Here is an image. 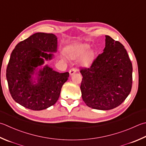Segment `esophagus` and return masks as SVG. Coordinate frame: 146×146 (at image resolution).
<instances>
[{"label": "esophagus", "mask_w": 146, "mask_h": 146, "mask_svg": "<svg viewBox=\"0 0 146 146\" xmlns=\"http://www.w3.org/2000/svg\"><path fill=\"white\" fill-rule=\"evenodd\" d=\"M76 72V69L75 68H71V69L70 70V71H69V73H70V75H73L74 73H75Z\"/></svg>", "instance_id": "esophagus-1"}]
</instances>
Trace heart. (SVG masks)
<instances>
[{"mask_svg":"<svg viewBox=\"0 0 146 146\" xmlns=\"http://www.w3.org/2000/svg\"><path fill=\"white\" fill-rule=\"evenodd\" d=\"M88 49V46L86 44H80L76 46L71 48L68 50V56L71 59H77L85 55L87 53ZM85 62H87L88 61L86 59Z\"/></svg>","mask_w":146,"mask_h":146,"instance_id":"b5f03b06","label":"heart"}]
</instances>
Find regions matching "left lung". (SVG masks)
I'll list each match as a JSON object with an SVG mask.
<instances>
[{"label":"left lung","instance_id":"1","mask_svg":"<svg viewBox=\"0 0 146 146\" xmlns=\"http://www.w3.org/2000/svg\"><path fill=\"white\" fill-rule=\"evenodd\" d=\"M82 99L88 107L110 110L129 95L132 86V64L123 45L106 35L103 52L89 68L80 70Z\"/></svg>","mask_w":146,"mask_h":146}]
</instances>
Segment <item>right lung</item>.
<instances>
[{"label":"right lung","mask_w":146,"mask_h":146,"mask_svg":"<svg viewBox=\"0 0 146 146\" xmlns=\"http://www.w3.org/2000/svg\"><path fill=\"white\" fill-rule=\"evenodd\" d=\"M58 47L57 37L52 33H36L20 42L11 54L6 70L9 90L13 99L28 109H47L58 101L62 86L69 73H60L45 66L40 69L37 83L32 77L36 68L50 60Z\"/></svg>","instance_id":"1"}]
</instances>
